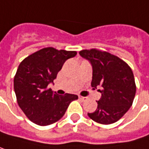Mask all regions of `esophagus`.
Here are the masks:
<instances>
[{"label": "esophagus", "instance_id": "obj_1", "mask_svg": "<svg viewBox=\"0 0 149 149\" xmlns=\"http://www.w3.org/2000/svg\"><path fill=\"white\" fill-rule=\"evenodd\" d=\"M78 99L80 100V101H82V102H84V101H86L87 100V98L86 97H84V96H78Z\"/></svg>", "mask_w": 149, "mask_h": 149}]
</instances>
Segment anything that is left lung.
<instances>
[{"label":"left lung","instance_id":"1","mask_svg":"<svg viewBox=\"0 0 149 149\" xmlns=\"http://www.w3.org/2000/svg\"><path fill=\"white\" fill-rule=\"evenodd\" d=\"M79 54L88 60L93 69L91 86L102 93L97 109L88 117L102 125H110L120 119L131 107L136 84L132 70L118 56L95 48L84 49Z\"/></svg>","mask_w":149,"mask_h":149}]
</instances>
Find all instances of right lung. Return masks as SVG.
I'll list each match as a JSON object with an SVG mask.
<instances>
[{
  "label": "right lung",
  "mask_w": 149,
  "mask_h": 149,
  "mask_svg": "<svg viewBox=\"0 0 149 149\" xmlns=\"http://www.w3.org/2000/svg\"><path fill=\"white\" fill-rule=\"evenodd\" d=\"M76 54V51L44 47L19 64L13 80L14 91L21 110L33 123L45 126L57 122L70 103L78 98L72 94L61 96L47 88L65 61Z\"/></svg>",
  "instance_id": "add662e5"
}]
</instances>
